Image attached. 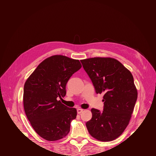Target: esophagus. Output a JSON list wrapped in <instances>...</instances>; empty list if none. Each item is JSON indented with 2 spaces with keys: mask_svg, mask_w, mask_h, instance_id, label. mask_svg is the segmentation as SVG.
Wrapping results in <instances>:
<instances>
[{
  "mask_svg": "<svg viewBox=\"0 0 156 156\" xmlns=\"http://www.w3.org/2000/svg\"><path fill=\"white\" fill-rule=\"evenodd\" d=\"M83 109H80V108L77 109V112H78V114H81V112H83Z\"/></svg>",
  "mask_w": 156,
  "mask_h": 156,
  "instance_id": "obj_1",
  "label": "esophagus"
}]
</instances>
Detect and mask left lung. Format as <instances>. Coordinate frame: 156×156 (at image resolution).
Here are the masks:
<instances>
[{
  "instance_id": "obj_1",
  "label": "left lung",
  "mask_w": 156,
  "mask_h": 156,
  "mask_svg": "<svg viewBox=\"0 0 156 156\" xmlns=\"http://www.w3.org/2000/svg\"><path fill=\"white\" fill-rule=\"evenodd\" d=\"M80 61L96 93L104 94L103 111L91 109L92 118L86 122L88 132L102 142L115 140L128 125L137 99L133 75L119 61L111 57Z\"/></svg>"
}]
</instances>
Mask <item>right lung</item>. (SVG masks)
<instances>
[{
  "instance_id": "add662e5",
  "label": "right lung",
  "mask_w": 156,
  "mask_h": 156,
  "mask_svg": "<svg viewBox=\"0 0 156 156\" xmlns=\"http://www.w3.org/2000/svg\"><path fill=\"white\" fill-rule=\"evenodd\" d=\"M81 68L79 60L52 55L41 62L24 83V112L33 128L45 140H60L69 132L76 109L67 107L58 99L66 94L67 82Z\"/></svg>"
}]
</instances>
